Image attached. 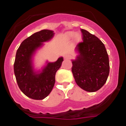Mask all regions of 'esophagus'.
<instances>
[{
    "label": "esophagus",
    "instance_id": "34e87169",
    "mask_svg": "<svg viewBox=\"0 0 126 126\" xmlns=\"http://www.w3.org/2000/svg\"><path fill=\"white\" fill-rule=\"evenodd\" d=\"M64 58L65 59H69V58H71V56L69 55H65L64 56Z\"/></svg>",
    "mask_w": 126,
    "mask_h": 126
}]
</instances>
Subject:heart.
Returning <instances> with one entry per match:
<instances>
[{
  "mask_svg": "<svg viewBox=\"0 0 126 126\" xmlns=\"http://www.w3.org/2000/svg\"><path fill=\"white\" fill-rule=\"evenodd\" d=\"M64 38L67 40H69V39H71L74 37L75 41L77 42L81 40L82 39V36H81L80 34L77 33L76 34V32L73 31H70V32H67L64 33Z\"/></svg>",
  "mask_w": 126,
  "mask_h": 126,
  "instance_id": "heart-1",
  "label": "heart"
}]
</instances>
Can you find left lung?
Returning a JSON list of instances; mask_svg holds the SVG:
<instances>
[{
  "label": "left lung",
  "mask_w": 126,
  "mask_h": 126,
  "mask_svg": "<svg viewBox=\"0 0 126 126\" xmlns=\"http://www.w3.org/2000/svg\"><path fill=\"white\" fill-rule=\"evenodd\" d=\"M80 30L83 42L76 47L78 55L72 60V72L79 87L88 92H95L107 80L110 71L109 55L98 38L84 29Z\"/></svg>",
  "instance_id": "left-lung-1"
}]
</instances>
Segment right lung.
I'll use <instances>...</instances> for the list:
<instances>
[{"label": "right lung", "instance_id": "add662e5", "mask_svg": "<svg viewBox=\"0 0 126 126\" xmlns=\"http://www.w3.org/2000/svg\"><path fill=\"white\" fill-rule=\"evenodd\" d=\"M54 31L42 30L24 39L17 50L14 63V72L18 87L30 98L42 100L50 94L55 82V74L60 69L63 57L55 62H47L41 71H35L33 65V56L43 43L50 41Z\"/></svg>", "mask_w": 126, "mask_h": 126}]
</instances>
